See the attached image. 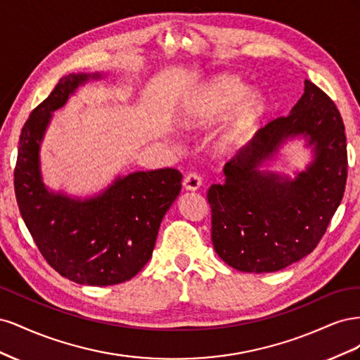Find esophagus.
Returning <instances> with one entry per match:
<instances>
[{
    "instance_id": "obj_1",
    "label": "esophagus",
    "mask_w": 360,
    "mask_h": 360,
    "mask_svg": "<svg viewBox=\"0 0 360 360\" xmlns=\"http://www.w3.org/2000/svg\"><path fill=\"white\" fill-rule=\"evenodd\" d=\"M201 186V177L197 172H191L183 180V188L186 191H198Z\"/></svg>"
}]
</instances>
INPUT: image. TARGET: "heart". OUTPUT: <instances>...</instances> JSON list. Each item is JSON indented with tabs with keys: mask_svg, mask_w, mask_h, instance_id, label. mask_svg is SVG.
I'll return each mask as SVG.
<instances>
[{
	"mask_svg": "<svg viewBox=\"0 0 360 360\" xmlns=\"http://www.w3.org/2000/svg\"><path fill=\"white\" fill-rule=\"evenodd\" d=\"M267 112V102L236 76L219 75L193 93L181 114L188 129H205L226 114L210 151L216 159H230L254 134Z\"/></svg>",
	"mask_w": 360,
	"mask_h": 360,
	"instance_id": "heart-1",
	"label": "heart"
}]
</instances>
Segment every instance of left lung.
Instances as JSON below:
<instances>
[{"label":"left lung","mask_w":360,"mask_h":360,"mask_svg":"<svg viewBox=\"0 0 360 360\" xmlns=\"http://www.w3.org/2000/svg\"><path fill=\"white\" fill-rule=\"evenodd\" d=\"M299 140L311 159L293 176L271 167ZM225 183L207 193L212 242L228 266L249 274L278 271L311 254L326 233L347 181L342 118L329 96L304 79L285 117L259 129L225 168Z\"/></svg>","instance_id":"left-lung-1"}]
</instances>
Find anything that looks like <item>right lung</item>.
<instances>
[{
	"label": "right lung",
	"instance_id": "right-lung-1",
	"mask_svg": "<svg viewBox=\"0 0 360 360\" xmlns=\"http://www.w3.org/2000/svg\"><path fill=\"white\" fill-rule=\"evenodd\" d=\"M106 73H70L31 112L19 138L15 192L30 234L58 274L76 284L106 287L132 279L153 255L163 216L177 200L181 172L172 168L118 174L99 192L78 197L43 179L41 144L53 112L79 86Z\"/></svg>",
	"mask_w": 360,
	"mask_h": 360
}]
</instances>
